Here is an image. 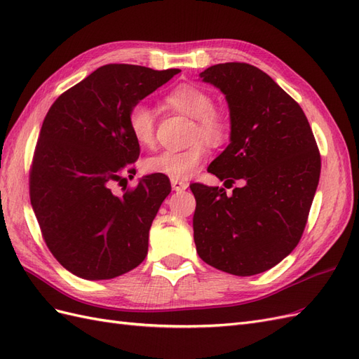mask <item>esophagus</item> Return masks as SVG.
<instances>
[{"label": "esophagus", "instance_id": "esophagus-1", "mask_svg": "<svg viewBox=\"0 0 359 359\" xmlns=\"http://www.w3.org/2000/svg\"><path fill=\"white\" fill-rule=\"evenodd\" d=\"M170 184H172V189L175 190V191H184V190H186V189L189 187V184H187L186 181L172 180V181H170Z\"/></svg>", "mask_w": 359, "mask_h": 359}]
</instances>
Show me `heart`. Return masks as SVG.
<instances>
[{
  "mask_svg": "<svg viewBox=\"0 0 359 359\" xmlns=\"http://www.w3.org/2000/svg\"><path fill=\"white\" fill-rule=\"evenodd\" d=\"M163 102L169 109L194 119L191 139L196 142L187 149L163 151L147 158L144 169L147 173H156L170 180H186L203 163L206 157L205 142L210 145L223 144L229 135V124L220 111L214 109L211 94L196 85L181 83L169 91ZM127 127L137 145L151 147L154 144L156 114L149 106L144 103L135 104L128 112Z\"/></svg>",
  "mask_w": 359,
  "mask_h": 359,
  "instance_id": "heart-1",
  "label": "heart"
}]
</instances>
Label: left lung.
I'll return each mask as SVG.
<instances>
[{"label":"left lung","instance_id":"left-lung-1","mask_svg":"<svg viewBox=\"0 0 359 359\" xmlns=\"http://www.w3.org/2000/svg\"><path fill=\"white\" fill-rule=\"evenodd\" d=\"M229 106L231 144L208 172L232 187L194 182V244L208 265L233 276L276 266L295 248L320 177V154L301 106L269 76L245 62L201 74Z\"/></svg>","mask_w":359,"mask_h":359}]
</instances>
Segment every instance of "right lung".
I'll return each mask as SVG.
<instances>
[{
	"label": "right lung",
	"instance_id": "1",
	"mask_svg": "<svg viewBox=\"0 0 359 359\" xmlns=\"http://www.w3.org/2000/svg\"><path fill=\"white\" fill-rule=\"evenodd\" d=\"M180 72L107 64L50 106L32 158L29 198L43 240L72 274L109 280L147 257L149 227L170 182L153 173L116 193L124 175H135L140 153L127 116Z\"/></svg>",
	"mask_w": 359,
	"mask_h": 359
}]
</instances>
